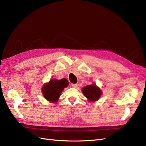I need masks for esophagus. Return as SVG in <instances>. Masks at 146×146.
<instances>
[{
	"instance_id": "esophagus-1",
	"label": "esophagus",
	"mask_w": 146,
	"mask_h": 146,
	"mask_svg": "<svg viewBox=\"0 0 146 146\" xmlns=\"http://www.w3.org/2000/svg\"><path fill=\"white\" fill-rule=\"evenodd\" d=\"M77 84H76V83H75V84H72V86L73 87V88H77Z\"/></svg>"
}]
</instances>
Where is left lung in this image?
Here are the masks:
<instances>
[{"label": "left lung", "instance_id": "8db88e82", "mask_svg": "<svg viewBox=\"0 0 146 146\" xmlns=\"http://www.w3.org/2000/svg\"><path fill=\"white\" fill-rule=\"evenodd\" d=\"M82 92L90 102L97 101L102 95V91L95 84L83 88Z\"/></svg>", "mask_w": 146, "mask_h": 146}]
</instances>
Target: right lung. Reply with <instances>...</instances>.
<instances>
[{"label": "right lung", "instance_id": "1", "mask_svg": "<svg viewBox=\"0 0 146 146\" xmlns=\"http://www.w3.org/2000/svg\"><path fill=\"white\" fill-rule=\"evenodd\" d=\"M68 85L69 82L66 78L60 80L52 79L42 86V94L48 101L50 102H58L59 97L64 88L67 87Z\"/></svg>", "mask_w": 146, "mask_h": 146}]
</instances>
